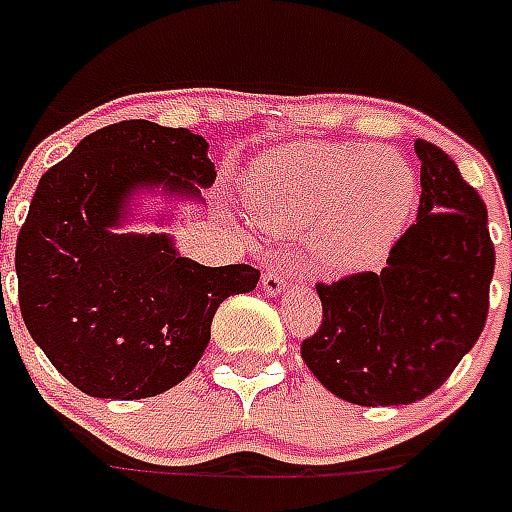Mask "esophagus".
<instances>
[{
	"instance_id": "obj_1",
	"label": "esophagus",
	"mask_w": 512,
	"mask_h": 512,
	"mask_svg": "<svg viewBox=\"0 0 512 512\" xmlns=\"http://www.w3.org/2000/svg\"><path fill=\"white\" fill-rule=\"evenodd\" d=\"M261 282H264V290H267L269 296H277V293H282V290H285V285H288V275H285L282 269L269 267V269H264V277H261Z\"/></svg>"
}]
</instances>
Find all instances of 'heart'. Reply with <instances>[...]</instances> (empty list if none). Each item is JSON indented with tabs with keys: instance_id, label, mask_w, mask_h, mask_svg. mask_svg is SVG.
<instances>
[{
	"instance_id": "heart-1",
	"label": "heart",
	"mask_w": 512,
	"mask_h": 512,
	"mask_svg": "<svg viewBox=\"0 0 512 512\" xmlns=\"http://www.w3.org/2000/svg\"><path fill=\"white\" fill-rule=\"evenodd\" d=\"M248 192L267 227H317V253L333 264H357L410 214L415 174L391 147L309 142L264 155Z\"/></svg>"
}]
</instances>
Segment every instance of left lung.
Here are the masks:
<instances>
[{
    "label": "left lung",
    "mask_w": 512,
    "mask_h": 512,
    "mask_svg": "<svg viewBox=\"0 0 512 512\" xmlns=\"http://www.w3.org/2000/svg\"><path fill=\"white\" fill-rule=\"evenodd\" d=\"M420 206L380 272L317 282L322 322L301 357L330 394L396 407L433 394L489 314L494 243L486 206L441 147L415 140Z\"/></svg>",
    "instance_id": "8db88e82"
}]
</instances>
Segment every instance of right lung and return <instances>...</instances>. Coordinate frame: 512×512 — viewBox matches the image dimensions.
<instances>
[{
    "mask_svg": "<svg viewBox=\"0 0 512 512\" xmlns=\"http://www.w3.org/2000/svg\"><path fill=\"white\" fill-rule=\"evenodd\" d=\"M190 129L118 121L39 179L18 245L20 314L57 372L97 399H145L198 365L224 298L256 288L248 264L203 267L166 235H116L129 195H198L216 179Z\"/></svg>",
    "mask_w": 512,
    "mask_h": 512,
    "instance_id": "right-lung-1",
    "label": "right lung"
}]
</instances>
